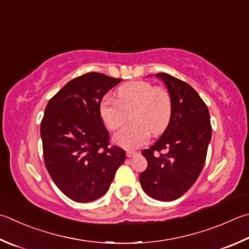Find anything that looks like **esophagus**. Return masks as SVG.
Listing matches in <instances>:
<instances>
[{
    "instance_id": "esophagus-1",
    "label": "esophagus",
    "mask_w": 249,
    "mask_h": 249,
    "mask_svg": "<svg viewBox=\"0 0 249 249\" xmlns=\"http://www.w3.org/2000/svg\"><path fill=\"white\" fill-rule=\"evenodd\" d=\"M136 155H137V152H136V151H132V150H129V151L126 152V156H127L128 158H133V157H135Z\"/></svg>"
}]
</instances>
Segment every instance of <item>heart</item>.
I'll return each instance as SVG.
<instances>
[{"instance_id":"obj_1","label":"heart","mask_w":249,"mask_h":249,"mask_svg":"<svg viewBox=\"0 0 249 249\" xmlns=\"http://www.w3.org/2000/svg\"><path fill=\"white\" fill-rule=\"evenodd\" d=\"M130 111L132 125L120 129L113 142L124 149H137L146 144L150 133L160 135L168 127L172 116V99L162 87H153L146 80H135L116 90V101L103 98L99 113L107 128L115 130L123 125Z\"/></svg>"}]
</instances>
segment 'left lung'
I'll return each instance as SVG.
<instances>
[{
	"label": "left lung",
	"mask_w": 249,
	"mask_h": 249,
	"mask_svg": "<svg viewBox=\"0 0 249 249\" xmlns=\"http://www.w3.org/2000/svg\"><path fill=\"white\" fill-rule=\"evenodd\" d=\"M156 77L168 88L172 116L159 140L142 150L148 166L139 180L147 195L172 201L184 195L199 176L212 129L206 103L192 86L166 73H158ZM162 150L167 153H157Z\"/></svg>",
	"instance_id": "1"
}]
</instances>
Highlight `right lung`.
Wrapping results in <instances>:
<instances>
[{
	"label": "right lung",
	"mask_w": 249,
	"mask_h": 249,
	"mask_svg": "<svg viewBox=\"0 0 249 249\" xmlns=\"http://www.w3.org/2000/svg\"><path fill=\"white\" fill-rule=\"evenodd\" d=\"M121 80L94 71L81 75L69 81L44 110L40 126L44 164L71 200L102 197L125 161L123 149L109 147L110 135L99 113L103 96Z\"/></svg>",
	"instance_id": "obj_1"
}]
</instances>
